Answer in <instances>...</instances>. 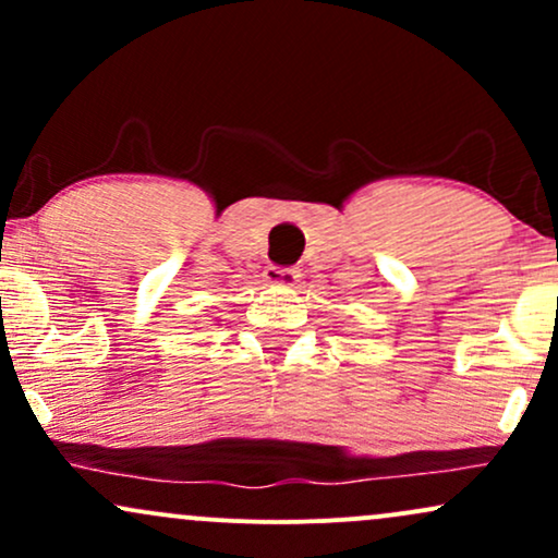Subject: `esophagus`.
Wrapping results in <instances>:
<instances>
[{
  "instance_id": "obj_1",
  "label": "esophagus",
  "mask_w": 558,
  "mask_h": 558,
  "mask_svg": "<svg viewBox=\"0 0 558 558\" xmlns=\"http://www.w3.org/2000/svg\"><path fill=\"white\" fill-rule=\"evenodd\" d=\"M265 283L278 288H293L299 283V270L296 267H267Z\"/></svg>"
}]
</instances>
